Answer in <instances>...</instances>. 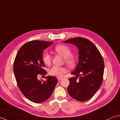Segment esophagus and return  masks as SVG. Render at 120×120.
<instances>
[{
	"instance_id": "obj_1",
	"label": "esophagus",
	"mask_w": 120,
	"mask_h": 120,
	"mask_svg": "<svg viewBox=\"0 0 120 120\" xmlns=\"http://www.w3.org/2000/svg\"><path fill=\"white\" fill-rule=\"evenodd\" d=\"M57 80L58 81H60V80H61L63 79V78H62V77H57Z\"/></svg>"
}]
</instances>
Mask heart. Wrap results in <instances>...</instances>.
Wrapping results in <instances>:
<instances>
[{
    "mask_svg": "<svg viewBox=\"0 0 120 120\" xmlns=\"http://www.w3.org/2000/svg\"><path fill=\"white\" fill-rule=\"evenodd\" d=\"M54 51L58 54L64 57V61L68 66L74 67L76 64V59L74 55H71V50L66 45H60L55 46ZM43 62L45 64L50 65L51 63L52 57L49 53H45L42 56ZM66 72V69L63 67L54 66L49 70V74L52 76L60 77Z\"/></svg>",
    "mask_w": 120,
    "mask_h": 120,
    "instance_id": "b5f03b06",
    "label": "heart"
}]
</instances>
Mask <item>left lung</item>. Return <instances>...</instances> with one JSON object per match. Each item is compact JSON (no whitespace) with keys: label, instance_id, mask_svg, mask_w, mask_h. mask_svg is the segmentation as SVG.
<instances>
[{"label":"left lung","instance_id":"1","mask_svg":"<svg viewBox=\"0 0 120 120\" xmlns=\"http://www.w3.org/2000/svg\"><path fill=\"white\" fill-rule=\"evenodd\" d=\"M65 43H72L79 49V62L69 78L68 93L79 101H86L94 96L102 84L104 62L102 55L93 43L86 38L69 39ZM78 77L79 79L77 80Z\"/></svg>","mask_w":120,"mask_h":120}]
</instances>
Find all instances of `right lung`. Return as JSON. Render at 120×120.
<instances>
[{
	"label": "right lung",
	"mask_w": 120,
	"mask_h": 120,
	"mask_svg": "<svg viewBox=\"0 0 120 120\" xmlns=\"http://www.w3.org/2000/svg\"><path fill=\"white\" fill-rule=\"evenodd\" d=\"M53 42L43 40L30 41L18 51L13 64V71L21 92L27 98L35 103L45 101L53 93L57 83L55 77L48 76L46 80H39V75L46 71L42 60L43 51Z\"/></svg>",
	"instance_id": "right-lung-1"
}]
</instances>
